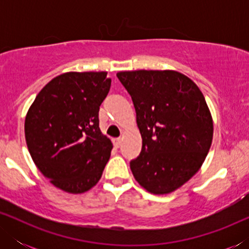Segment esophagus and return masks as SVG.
Segmentation results:
<instances>
[{
    "instance_id": "esophagus-1",
    "label": "esophagus",
    "mask_w": 249,
    "mask_h": 249,
    "mask_svg": "<svg viewBox=\"0 0 249 249\" xmlns=\"http://www.w3.org/2000/svg\"><path fill=\"white\" fill-rule=\"evenodd\" d=\"M121 142H122L121 138H113V139H112V142H113V145L115 146V147H120Z\"/></svg>"
}]
</instances>
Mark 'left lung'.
<instances>
[{
    "label": "left lung",
    "instance_id": "1",
    "mask_svg": "<svg viewBox=\"0 0 249 249\" xmlns=\"http://www.w3.org/2000/svg\"><path fill=\"white\" fill-rule=\"evenodd\" d=\"M130 94L142 146L130 162L148 193L175 192L198 171L213 139V120L197 85L175 70L121 71Z\"/></svg>",
    "mask_w": 249,
    "mask_h": 249
}]
</instances>
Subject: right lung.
I'll return each mask as SVG.
<instances>
[{"label":"right lung","instance_id":"1","mask_svg":"<svg viewBox=\"0 0 249 249\" xmlns=\"http://www.w3.org/2000/svg\"><path fill=\"white\" fill-rule=\"evenodd\" d=\"M101 72H66L53 78L27 112L25 136L34 163L63 192L81 194L96 185L112 142L98 127V111L111 79Z\"/></svg>","mask_w":249,"mask_h":249}]
</instances>
